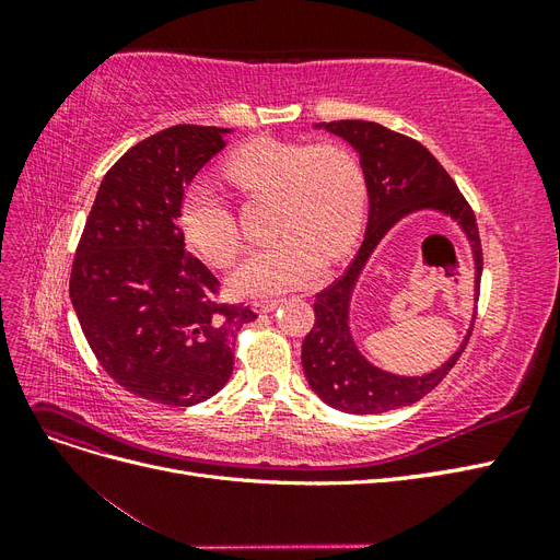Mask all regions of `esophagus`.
I'll use <instances>...</instances> for the list:
<instances>
[{
  "label": "esophagus",
  "instance_id": "1",
  "mask_svg": "<svg viewBox=\"0 0 560 560\" xmlns=\"http://www.w3.org/2000/svg\"><path fill=\"white\" fill-rule=\"evenodd\" d=\"M278 306H280V299H259V301L252 303V308L259 311V313H270Z\"/></svg>",
  "mask_w": 560,
  "mask_h": 560
}]
</instances>
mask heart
<instances>
[{
  "label": "heart",
  "instance_id": "heart-1",
  "mask_svg": "<svg viewBox=\"0 0 560 560\" xmlns=\"http://www.w3.org/2000/svg\"><path fill=\"white\" fill-rule=\"evenodd\" d=\"M224 175L247 198H276L270 233L278 241L249 254L233 276L241 294H276L306 284L322 261L343 259L358 241L369 182L360 154L343 142L259 138L233 151ZM179 226L210 264L229 268L238 259L235 214L208 182L186 186Z\"/></svg>",
  "mask_w": 560,
  "mask_h": 560
}]
</instances>
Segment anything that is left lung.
Wrapping results in <instances>:
<instances>
[{
    "label": "left lung",
    "instance_id": "8db88e82",
    "mask_svg": "<svg viewBox=\"0 0 560 560\" xmlns=\"http://www.w3.org/2000/svg\"><path fill=\"white\" fill-rule=\"evenodd\" d=\"M327 130L341 135L360 151L369 182V224L362 247L354 254L346 273L315 294V325L303 338L301 362L311 387L334 409L358 416L383 413L416 404L432 393L460 360L469 336L442 369L428 376L404 378L371 366L354 348L348 329L350 294L360 270L397 219L420 208H439L455 217L467 231L479 284L483 270L479 224L467 198L444 171V165L409 135L374 121H331Z\"/></svg>",
    "mask_w": 560,
    "mask_h": 560
}]
</instances>
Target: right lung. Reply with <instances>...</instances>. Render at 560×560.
Returning <instances> with one entry per match:
<instances>
[{"mask_svg":"<svg viewBox=\"0 0 560 560\" xmlns=\"http://www.w3.org/2000/svg\"><path fill=\"white\" fill-rule=\"evenodd\" d=\"M226 128L173 126L130 147L100 184L72 261L70 296L100 366L130 395L194 406L226 385L235 336L257 317L186 252L184 189Z\"/></svg>","mask_w":560,"mask_h":560,"instance_id":"right-lung-1","label":"right lung"}]
</instances>
